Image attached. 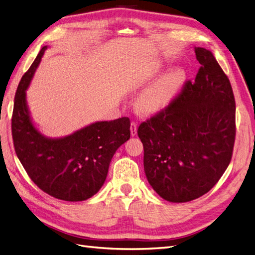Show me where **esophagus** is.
I'll list each match as a JSON object with an SVG mask.
<instances>
[{"label": "esophagus", "instance_id": "obj_1", "mask_svg": "<svg viewBox=\"0 0 255 255\" xmlns=\"http://www.w3.org/2000/svg\"><path fill=\"white\" fill-rule=\"evenodd\" d=\"M137 134V122L133 121L130 123V135L135 136Z\"/></svg>", "mask_w": 255, "mask_h": 255}]
</instances>
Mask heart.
<instances>
[{"instance_id": "obj_1", "label": "heart", "mask_w": 255, "mask_h": 255, "mask_svg": "<svg viewBox=\"0 0 255 255\" xmlns=\"http://www.w3.org/2000/svg\"><path fill=\"white\" fill-rule=\"evenodd\" d=\"M185 81L186 74L180 68L161 75L155 83L142 92L139 99L140 107L150 114L163 111L179 95Z\"/></svg>"}]
</instances>
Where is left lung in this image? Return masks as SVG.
I'll use <instances>...</instances> for the list:
<instances>
[{
  "instance_id": "obj_1",
  "label": "left lung",
  "mask_w": 255,
  "mask_h": 255,
  "mask_svg": "<svg viewBox=\"0 0 255 255\" xmlns=\"http://www.w3.org/2000/svg\"><path fill=\"white\" fill-rule=\"evenodd\" d=\"M195 82L138 128L143 167L153 189L169 202H188L210 191L232 158L235 99L227 74L204 48Z\"/></svg>"
}]
</instances>
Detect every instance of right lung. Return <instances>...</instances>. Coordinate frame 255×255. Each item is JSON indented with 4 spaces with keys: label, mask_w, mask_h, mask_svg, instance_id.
<instances>
[{
    "label": "right lung",
    "mask_w": 255,
    "mask_h": 255,
    "mask_svg": "<svg viewBox=\"0 0 255 255\" xmlns=\"http://www.w3.org/2000/svg\"><path fill=\"white\" fill-rule=\"evenodd\" d=\"M47 47L22 76L14 96L11 133L26 173L45 194L64 201H84L100 190L119 146L129 139L128 117L100 121L64 138L41 135L30 120L25 90Z\"/></svg>",
    "instance_id": "right-lung-1"
}]
</instances>
